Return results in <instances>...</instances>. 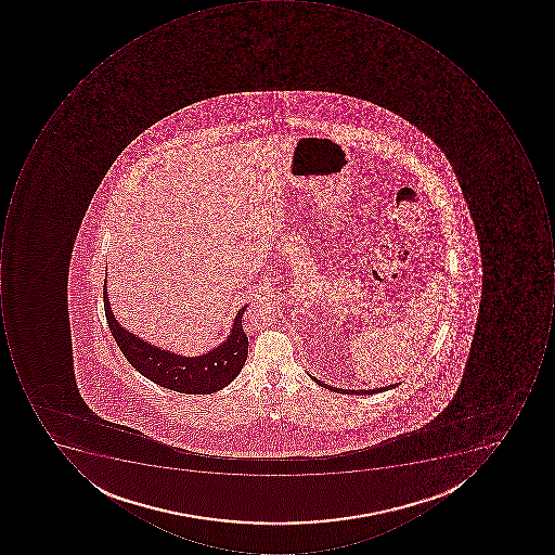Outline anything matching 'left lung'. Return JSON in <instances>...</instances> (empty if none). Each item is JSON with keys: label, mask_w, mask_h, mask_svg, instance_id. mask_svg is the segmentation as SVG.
<instances>
[{"label": "left lung", "mask_w": 555, "mask_h": 555, "mask_svg": "<svg viewBox=\"0 0 555 555\" xmlns=\"http://www.w3.org/2000/svg\"><path fill=\"white\" fill-rule=\"evenodd\" d=\"M313 380L322 385V387L328 388V390L338 391V393H347V396H351V393H356V396H372V393H377V391L390 390V388L397 387V385H390V387L375 388V390H341V388L330 387V385L323 384V382L317 380V378H313Z\"/></svg>", "instance_id": "obj_1"}]
</instances>
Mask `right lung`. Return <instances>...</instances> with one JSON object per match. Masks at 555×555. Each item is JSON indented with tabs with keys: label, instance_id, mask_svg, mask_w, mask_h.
Wrapping results in <instances>:
<instances>
[{
	"label": "right lung",
	"instance_id": "1",
	"mask_svg": "<svg viewBox=\"0 0 555 555\" xmlns=\"http://www.w3.org/2000/svg\"><path fill=\"white\" fill-rule=\"evenodd\" d=\"M103 301L109 332L120 347L125 359L143 377L164 388L180 393L208 396L227 387L245 365L248 356V337L243 332L242 317L248 305L240 308L233 322L232 332L223 344L199 357H181L173 351L155 347L149 341L130 334L116 322L109 307L106 282L103 286Z\"/></svg>",
	"mask_w": 555,
	"mask_h": 555
}]
</instances>
